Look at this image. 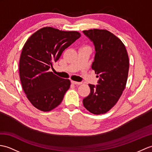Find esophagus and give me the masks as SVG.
Returning <instances> with one entry per match:
<instances>
[{"label": "esophagus", "mask_w": 152, "mask_h": 152, "mask_svg": "<svg viewBox=\"0 0 152 152\" xmlns=\"http://www.w3.org/2000/svg\"><path fill=\"white\" fill-rule=\"evenodd\" d=\"M71 83L74 85H81L82 83V82H75V81H71Z\"/></svg>", "instance_id": "34e87169"}]
</instances>
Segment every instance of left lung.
<instances>
[{
  "mask_svg": "<svg viewBox=\"0 0 152 152\" xmlns=\"http://www.w3.org/2000/svg\"><path fill=\"white\" fill-rule=\"evenodd\" d=\"M93 42L95 56L92 69L98 75V85L89 84L91 93L83 100L91 113L100 115L114 106L124 90L129 71V57L124 43L107 30L83 31Z\"/></svg>",
  "mask_w": 152,
  "mask_h": 152,
  "instance_id": "obj_1",
  "label": "left lung"
}]
</instances>
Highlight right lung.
<instances>
[{"label": "right lung", "instance_id": "right-lung-1", "mask_svg": "<svg viewBox=\"0 0 152 152\" xmlns=\"http://www.w3.org/2000/svg\"><path fill=\"white\" fill-rule=\"evenodd\" d=\"M80 36L76 31L44 27L26 41L20 57L19 76L24 92L35 107L50 111L61 104L70 82L49 70Z\"/></svg>", "mask_w": 152, "mask_h": 152}]
</instances>
